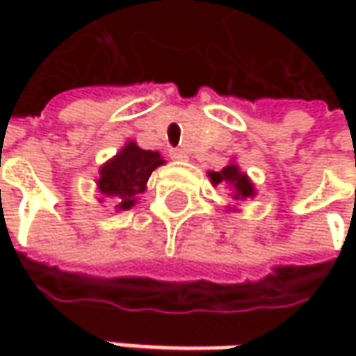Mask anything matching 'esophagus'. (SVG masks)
<instances>
[{"instance_id": "34e87169", "label": "esophagus", "mask_w": 356, "mask_h": 356, "mask_svg": "<svg viewBox=\"0 0 356 356\" xmlns=\"http://www.w3.org/2000/svg\"><path fill=\"white\" fill-rule=\"evenodd\" d=\"M170 156L174 158V160H186V152L184 150H180V148H174V150H170Z\"/></svg>"}]
</instances>
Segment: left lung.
<instances>
[{"instance_id":"8db88e82","label":"left lung","mask_w":356,"mask_h":356,"mask_svg":"<svg viewBox=\"0 0 356 356\" xmlns=\"http://www.w3.org/2000/svg\"><path fill=\"white\" fill-rule=\"evenodd\" d=\"M210 178H212L213 184H227L229 186V198L236 200H245L253 196V186L248 180L245 174H241L236 164H229L222 172H210Z\"/></svg>"}]
</instances>
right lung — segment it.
I'll return each instance as SVG.
<instances>
[{
  "instance_id": "right-lung-1",
  "label": "right lung",
  "mask_w": 356,
  "mask_h": 356,
  "mask_svg": "<svg viewBox=\"0 0 356 356\" xmlns=\"http://www.w3.org/2000/svg\"><path fill=\"white\" fill-rule=\"evenodd\" d=\"M164 160L158 152L143 150L134 143H129L111 162L101 168L99 190L108 196L120 210H129L134 206L136 196L143 194L146 180Z\"/></svg>"
}]
</instances>
